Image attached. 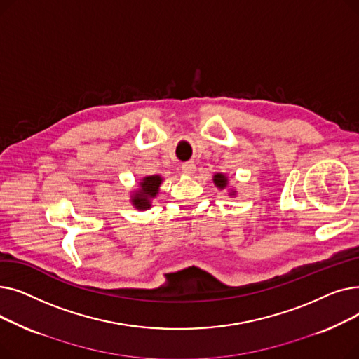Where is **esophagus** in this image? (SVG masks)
Instances as JSON below:
<instances>
[{
  "label": "esophagus",
  "instance_id": "obj_1",
  "mask_svg": "<svg viewBox=\"0 0 359 359\" xmlns=\"http://www.w3.org/2000/svg\"><path fill=\"white\" fill-rule=\"evenodd\" d=\"M196 172V165L192 161H187L182 164V173L187 175V176H192Z\"/></svg>",
  "mask_w": 359,
  "mask_h": 359
}]
</instances>
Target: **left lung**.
<instances>
[{
  "mask_svg": "<svg viewBox=\"0 0 359 359\" xmlns=\"http://www.w3.org/2000/svg\"><path fill=\"white\" fill-rule=\"evenodd\" d=\"M212 182L214 184L218 187L219 191H224V189H229V196H236L237 195V191L236 189H231V187H229V177L225 176L224 173H215L212 176Z\"/></svg>",
  "mask_w": 359,
  "mask_h": 359,
  "instance_id": "left-lung-1",
  "label": "left lung"
}]
</instances>
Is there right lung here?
Returning a JSON list of instances; mask_svg holds the SVG:
<instances>
[{
    "instance_id": "obj_1",
    "label": "right lung",
    "mask_w": 359,
    "mask_h": 359,
    "mask_svg": "<svg viewBox=\"0 0 359 359\" xmlns=\"http://www.w3.org/2000/svg\"><path fill=\"white\" fill-rule=\"evenodd\" d=\"M163 183V177L160 175L145 176L140 180L138 187L130 192V203L138 211H147L153 205V199L158 196L160 186Z\"/></svg>"
}]
</instances>
